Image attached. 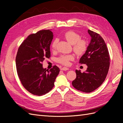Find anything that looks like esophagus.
I'll list each match as a JSON object with an SVG mask.
<instances>
[{
	"mask_svg": "<svg viewBox=\"0 0 123 123\" xmlns=\"http://www.w3.org/2000/svg\"><path fill=\"white\" fill-rule=\"evenodd\" d=\"M61 70H62V71H66V70H69V68H67V67H62V68H61Z\"/></svg>",
	"mask_w": 123,
	"mask_h": 123,
	"instance_id": "obj_1",
	"label": "esophagus"
}]
</instances>
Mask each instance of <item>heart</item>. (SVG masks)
<instances>
[{
  "instance_id": "obj_1",
  "label": "heart",
  "mask_w": 123,
  "mask_h": 123,
  "mask_svg": "<svg viewBox=\"0 0 123 123\" xmlns=\"http://www.w3.org/2000/svg\"><path fill=\"white\" fill-rule=\"evenodd\" d=\"M64 37L71 44H73V49L75 53L79 55H83L87 49V43L84 39H80V37L79 34L73 31H69L64 34ZM57 40L55 39L51 46L52 51L55 50L57 46ZM74 59L73 55H62L59 56L57 61L60 64L67 66L69 65L70 61Z\"/></svg>"
}]
</instances>
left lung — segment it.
Listing matches in <instances>:
<instances>
[{"mask_svg": "<svg viewBox=\"0 0 123 123\" xmlns=\"http://www.w3.org/2000/svg\"><path fill=\"white\" fill-rule=\"evenodd\" d=\"M88 32L91 42L80 60V64H86L88 68L83 73L76 70V77L72 83L77 90L85 93L94 91L103 83L110 66V55L104 39L97 33L90 30Z\"/></svg>", "mask_w": 123, "mask_h": 123, "instance_id": "obj_1", "label": "left lung"}]
</instances>
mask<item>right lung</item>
Segmentation results:
<instances>
[{
    "mask_svg": "<svg viewBox=\"0 0 123 123\" xmlns=\"http://www.w3.org/2000/svg\"><path fill=\"white\" fill-rule=\"evenodd\" d=\"M53 38L50 30L31 34L19 47L16 57L18 76L24 88L31 93L41 96L51 91L60 69L54 66L49 71L42 62L51 56L50 47Z\"/></svg>",
    "mask_w": 123,
    "mask_h": 123,
    "instance_id": "obj_1",
    "label": "right lung"
}]
</instances>
